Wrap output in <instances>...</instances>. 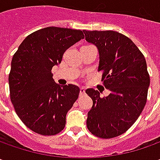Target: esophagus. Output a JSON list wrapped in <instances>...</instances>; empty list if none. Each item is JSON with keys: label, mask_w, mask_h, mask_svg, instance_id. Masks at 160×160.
Here are the masks:
<instances>
[{"label": "esophagus", "mask_w": 160, "mask_h": 160, "mask_svg": "<svg viewBox=\"0 0 160 160\" xmlns=\"http://www.w3.org/2000/svg\"><path fill=\"white\" fill-rule=\"evenodd\" d=\"M85 93V88L84 87H81L80 88V94H84Z\"/></svg>", "instance_id": "1"}]
</instances>
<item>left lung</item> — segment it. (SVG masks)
Returning <instances> with one entry per match:
<instances>
[{"label":"left lung","instance_id":"obj_1","mask_svg":"<svg viewBox=\"0 0 160 160\" xmlns=\"http://www.w3.org/2000/svg\"><path fill=\"white\" fill-rule=\"evenodd\" d=\"M85 40L99 51L98 71L110 91L101 97L97 90L85 92L92 99L87 128L97 137L109 139L126 132L137 120L147 102L150 76L143 54L127 36L116 31H86Z\"/></svg>","mask_w":160,"mask_h":160}]
</instances>
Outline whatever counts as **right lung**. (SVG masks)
<instances>
[{"instance_id":"right-lung-1","label":"right lung","mask_w":160,"mask_h":160,"mask_svg":"<svg viewBox=\"0 0 160 160\" xmlns=\"http://www.w3.org/2000/svg\"><path fill=\"white\" fill-rule=\"evenodd\" d=\"M83 38L81 30L49 27L28 35L13 55L10 100L18 118L34 132L55 135L64 129L80 89L74 84L59 86L52 69L69 47Z\"/></svg>"}]
</instances>
